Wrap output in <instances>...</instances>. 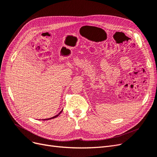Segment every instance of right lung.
Masks as SVG:
<instances>
[{"mask_svg": "<svg viewBox=\"0 0 157 157\" xmlns=\"http://www.w3.org/2000/svg\"><path fill=\"white\" fill-rule=\"evenodd\" d=\"M61 112H62V111H61L59 114H58V115H56V116H54V117H52V118H48V119H44V120H49V119H52V118H56V117H58L59 115V114L61 113Z\"/></svg>", "mask_w": 157, "mask_h": 157, "instance_id": "1", "label": "right lung"}]
</instances>
